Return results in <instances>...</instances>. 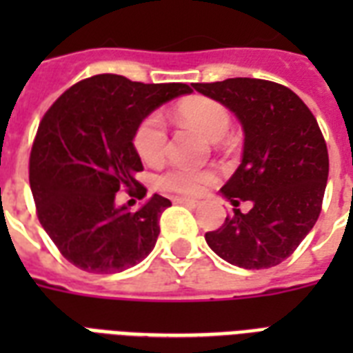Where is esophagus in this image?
<instances>
[{
    "label": "esophagus",
    "mask_w": 353,
    "mask_h": 353,
    "mask_svg": "<svg viewBox=\"0 0 353 353\" xmlns=\"http://www.w3.org/2000/svg\"><path fill=\"white\" fill-rule=\"evenodd\" d=\"M174 203H179V205L186 206H199L197 199H190V197H174Z\"/></svg>",
    "instance_id": "esophagus-1"
}]
</instances>
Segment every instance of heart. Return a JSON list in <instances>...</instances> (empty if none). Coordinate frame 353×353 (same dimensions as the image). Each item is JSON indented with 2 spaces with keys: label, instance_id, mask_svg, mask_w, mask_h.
Wrapping results in <instances>:
<instances>
[{
  "label": "heart",
  "instance_id": "1",
  "mask_svg": "<svg viewBox=\"0 0 353 353\" xmlns=\"http://www.w3.org/2000/svg\"><path fill=\"white\" fill-rule=\"evenodd\" d=\"M176 116L188 127L196 128L210 141H219L230 130V112L223 103L205 96H192L183 99L176 108ZM134 148L137 156L148 165H156L165 157L167 150V127L159 114H150L139 123L134 134ZM216 179V174L205 168L176 167L163 174L157 185L163 190L196 196Z\"/></svg>",
  "mask_w": 353,
  "mask_h": 353
}]
</instances>
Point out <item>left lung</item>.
I'll list each match as a JSON object with an SVG mask.
<instances>
[{"mask_svg": "<svg viewBox=\"0 0 353 353\" xmlns=\"http://www.w3.org/2000/svg\"><path fill=\"white\" fill-rule=\"evenodd\" d=\"M203 96L223 103L243 127L241 165L221 196L234 208L205 239L217 256L246 270L270 268L290 257L321 214L328 181V150L316 117L301 97L279 83L232 77L194 83Z\"/></svg>", "mask_w": 353, "mask_h": 353, "instance_id": "8db88e82", "label": "left lung"}]
</instances>
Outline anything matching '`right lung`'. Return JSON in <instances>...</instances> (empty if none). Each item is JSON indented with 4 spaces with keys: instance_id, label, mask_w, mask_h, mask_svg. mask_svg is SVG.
<instances>
[{
    "instance_id": "obj_1",
    "label": "right lung",
    "mask_w": 353,
    "mask_h": 353,
    "mask_svg": "<svg viewBox=\"0 0 353 353\" xmlns=\"http://www.w3.org/2000/svg\"><path fill=\"white\" fill-rule=\"evenodd\" d=\"M190 92L185 83L97 74L63 92L43 116L28 167L37 219L77 268L116 274L154 250L159 217L172 203L154 194L132 212L117 205L116 194L127 188L137 199L147 196L136 179L143 163L134 134L163 103Z\"/></svg>"
}]
</instances>
